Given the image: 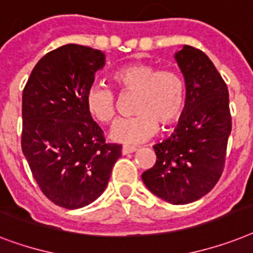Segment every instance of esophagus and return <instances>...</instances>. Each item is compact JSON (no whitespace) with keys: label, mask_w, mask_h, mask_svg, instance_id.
Segmentation results:
<instances>
[{"label":"esophagus","mask_w":253,"mask_h":253,"mask_svg":"<svg viewBox=\"0 0 253 253\" xmlns=\"http://www.w3.org/2000/svg\"><path fill=\"white\" fill-rule=\"evenodd\" d=\"M136 150H137L136 146H129V145H124V146H123V149H121V153H123L124 155H126V154H130V153H134Z\"/></svg>","instance_id":"34e87169"}]
</instances>
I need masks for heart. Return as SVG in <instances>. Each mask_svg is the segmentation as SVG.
<instances>
[{"label":"heart","mask_w":253,"mask_h":253,"mask_svg":"<svg viewBox=\"0 0 253 253\" xmlns=\"http://www.w3.org/2000/svg\"><path fill=\"white\" fill-rule=\"evenodd\" d=\"M121 91H137L136 116L120 119L111 128L116 142L141 143L158 132L159 123L169 126L181 116L185 106V82L173 69H158L147 62H130L112 73ZM86 107L94 119L110 124L116 116V95L103 84H94L86 94Z\"/></svg>","instance_id":"heart-1"}]
</instances>
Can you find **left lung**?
I'll return each mask as SVG.
<instances>
[{
    "instance_id": "8db88e82",
    "label": "left lung",
    "mask_w": 253,
    "mask_h": 253,
    "mask_svg": "<svg viewBox=\"0 0 253 253\" xmlns=\"http://www.w3.org/2000/svg\"><path fill=\"white\" fill-rule=\"evenodd\" d=\"M185 82V106L173 133L154 145L157 162L142 173L147 189L173 205L193 203L219 180L231 133L229 90L203 50L175 53Z\"/></svg>"
}]
</instances>
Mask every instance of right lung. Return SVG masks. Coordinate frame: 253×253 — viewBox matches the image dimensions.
<instances>
[{"label": "right lung", "instance_id": "obj_1", "mask_svg": "<svg viewBox=\"0 0 253 253\" xmlns=\"http://www.w3.org/2000/svg\"><path fill=\"white\" fill-rule=\"evenodd\" d=\"M102 50L66 44L32 69L22 95V151L44 195L58 207L80 209L106 189L121 145L106 143L86 107Z\"/></svg>", "mask_w": 253, "mask_h": 253}]
</instances>
